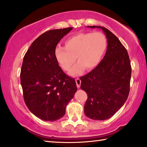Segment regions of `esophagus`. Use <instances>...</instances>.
<instances>
[{
  "label": "esophagus",
  "mask_w": 147,
  "mask_h": 147,
  "mask_svg": "<svg viewBox=\"0 0 147 147\" xmlns=\"http://www.w3.org/2000/svg\"><path fill=\"white\" fill-rule=\"evenodd\" d=\"M76 86H77L78 88H79L80 87V84H81V80L80 78H76Z\"/></svg>",
  "instance_id": "34e87169"
}]
</instances>
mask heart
<instances>
[{
  "label": "heart",
  "instance_id": "1",
  "mask_svg": "<svg viewBox=\"0 0 147 147\" xmlns=\"http://www.w3.org/2000/svg\"><path fill=\"white\" fill-rule=\"evenodd\" d=\"M65 47H57L54 51L55 60L65 71L71 69L76 59L78 62L69 74L76 76L85 69L91 70L99 65L106 51L108 42L100 32H80L65 40Z\"/></svg>",
  "mask_w": 147,
  "mask_h": 147
}]
</instances>
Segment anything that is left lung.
<instances>
[{"instance_id": "left-lung-1", "label": "left lung", "mask_w": 147, "mask_h": 147, "mask_svg": "<svg viewBox=\"0 0 147 147\" xmlns=\"http://www.w3.org/2000/svg\"><path fill=\"white\" fill-rule=\"evenodd\" d=\"M106 34V53L99 65L86 75L80 77V88L88 98L84 113L94 120H106L123 106L128 98L131 76V63L127 51L113 33L101 26Z\"/></svg>"}]
</instances>
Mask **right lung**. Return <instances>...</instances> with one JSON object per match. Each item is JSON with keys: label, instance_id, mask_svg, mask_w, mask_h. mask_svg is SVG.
<instances>
[{"label": "right lung", "instance_id": "right-lung-1", "mask_svg": "<svg viewBox=\"0 0 147 147\" xmlns=\"http://www.w3.org/2000/svg\"><path fill=\"white\" fill-rule=\"evenodd\" d=\"M73 28L52 30L39 36L25 54L20 80L24 99L33 114L46 121H54L65 114L67 105L77 87L55 60L54 51Z\"/></svg>", "mask_w": 147, "mask_h": 147}]
</instances>
